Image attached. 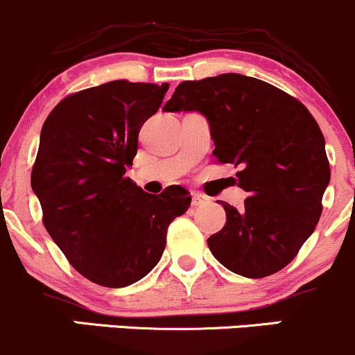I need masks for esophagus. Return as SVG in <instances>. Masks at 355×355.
Returning <instances> with one entry per match:
<instances>
[{"mask_svg":"<svg viewBox=\"0 0 355 355\" xmlns=\"http://www.w3.org/2000/svg\"><path fill=\"white\" fill-rule=\"evenodd\" d=\"M209 202H210V198H209V197L202 196V193H193L192 204L196 205V207H198V205H205V204H209Z\"/></svg>","mask_w":355,"mask_h":355,"instance_id":"obj_1","label":"esophagus"}]
</instances>
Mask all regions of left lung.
<instances>
[{
	"instance_id": "1",
	"label": "left lung",
	"mask_w": 355,
	"mask_h": 355,
	"mask_svg": "<svg viewBox=\"0 0 355 355\" xmlns=\"http://www.w3.org/2000/svg\"><path fill=\"white\" fill-rule=\"evenodd\" d=\"M165 112L205 116L214 157L241 166L249 197L237 210L220 202L225 225L207 239L222 266L246 278L283 270L315 231L330 182L325 139L310 111L282 89L241 73L178 84Z\"/></svg>"
}]
</instances>
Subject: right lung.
I'll use <instances>...</instances> for the list:
<instances>
[{
  "label": "right lung",
  "instance_id": "add662e5",
  "mask_svg": "<svg viewBox=\"0 0 355 355\" xmlns=\"http://www.w3.org/2000/svg\"><path fill=\"white\" fill-rule=\"evenodd\" d=\"M168 87L128 80L89 87L60 101L42 128L32 189L44 225L96 285L123 288L146 276L162 258L170 222L190 207L184 187L151 196L124 177L139 130Z\"/></svg>",
  "mask_w": 355,
  "mask_h": 355
}]
</instances>
